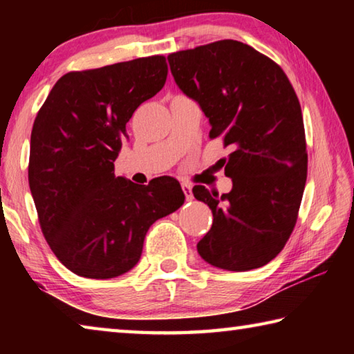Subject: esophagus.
Wrapping results in <instances>:
<instances>
[{
  "mask_svg": "<svg viewBox=\"0 0 354 354\" xmlns=\"http://www.w3.org/2000/svg\"><path fill=\"white\" fill-rule=\"evenodd\" d=\"M181 185H183V192H184V195H185V200L190 201L192 198H194V195H192V185L187 184V183H183Z\"/></svg>",
  "mask_w": 354,
  "mask_h": 354,
  "instance_id": "34e87169",
  "label": "esophagus"
}]
</instances>
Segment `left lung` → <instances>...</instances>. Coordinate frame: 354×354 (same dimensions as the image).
Listing matches in <instances>:
<instances>
[{
  "mask_svg": "<svg viewBox=\"0 0 354 354\" xmlns=\"http://www.w3.org/2000/svg\"><path fill=\"white\" fill-rule=\"evenodd\" d=\"M170 71L196 101L232 153L225 160L227 194L195 185L214 221L196 245L214 267L247 272L270 262L295 226L308 176L301 107L278 64L237 40L173 53Z\"/></svg>",
  "mask_w": 354,
  "mask_h": 354,
  "instance_id": "left-lung-1",
  "label": "left lung"
}]
</instances>
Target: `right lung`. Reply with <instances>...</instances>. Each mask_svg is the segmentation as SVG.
Returning a JSON list of instances; mask_svg holds the SVG:
<instances>
[{
  "label": "right lung",
  "instance_id": "add662e5",
  "mask_svg": "<svg viewBox=\"0 0 354 354\" xmlns=\"http://www.w3.org/2000/svg\"><path fill=\"white\" fill-rule=\"evenodd\" d=\"M167 73L164 56L71 71L35 117L29 189L48 245L80 277L109 279L129 272L149 226L183 206L175 178L139 185L113 175L127 123L164 87Z\"/></svg>",
  "mask_w": 354,
  "mask_h": 354
}]
</instances>
